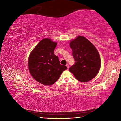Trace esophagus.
<instances>
[{
	"instance_id": "obj_1",
	"label": "esophagus",
	"mask_w": 121,
	"mask_h": 121,
	"mask_svg": "<svg viewBox=\"0 0 121 121\" xmlns=\"http://www.w3.org/2000/svg\"><path fill=\"white\" fill-rule=\"evenodd\" d=\"M66 66H67V67L68 69H69V65L68 64H67V65H66Z\"/></svg>"
}]
</instances>
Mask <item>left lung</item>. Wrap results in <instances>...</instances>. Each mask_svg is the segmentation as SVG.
<instances>
[{"mask_svg":"<svg viewBox=\"0 0 121 121\" xmlns=\"http://www.w3.org/2000/svg\"><path fill=\"white\" fill-rule=\"evenodd\" d=\"M75 64L69 71L78 81L87 82L93 79L99 71L101 60L96 47L84 36H78L69 43Z\"/></svg>","mask_w":121,"mask_h":121,"instance_id":"8db88e82","label":"left lung"}]
</instances>
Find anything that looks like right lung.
Masks as SVG:
<instances>
[{
  "mask_svg": "<svg viewBox=\"0 0 121 121\" xmlns=\"http://www.w3.org/2000/svg\"><path fill=\"white\" fill-rule=\"evenodd\" d=\"M57 42L46 38L41 40L31 52L28 69L33 79L44 85H52L60 78L66 66L60 65L54 54Z\"/></svg>",
  "mask_w": 121,
  "mask_h": 121,
  "instance_id": "right-lung-1",
  "label": "right lung"
}]
</instances>
